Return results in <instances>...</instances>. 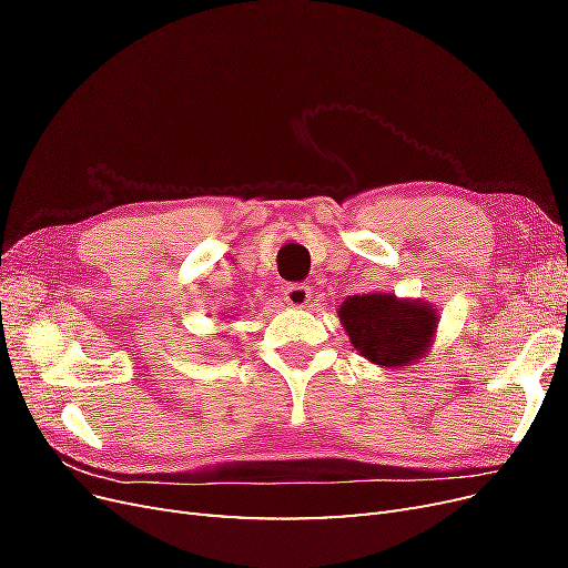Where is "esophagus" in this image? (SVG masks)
<instances>
[{
  "instance_id": "obj_1",
  "label": "esophagus",
  "mask_w": 568,
  "mask_h": 568,
  "mask_svg": "<svg viewBox=\"0 0 568 568\" xmlns=\"http://www.w3.org/2000/svg\"><path fill=\"white\" fill-rule=\"evenodd\" d=\"M311 296H313V291H311V286H305V284H288L284 288V301L291 307H305L307 303H311Z\"/></svg>"
}]
</instances>
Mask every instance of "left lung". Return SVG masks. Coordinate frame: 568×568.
I'll return each instance as SVG.
<instances>
[{
	"label": "left lung",
	"mask_w": 568,
	"mask_h": 568,
	"mask_svg": "<svg viewBox=\"0 0 568 568\" xmlns=\"http://www.w3.org/2000/svg\"><path fill=\"white\" fill-rule=\"evenodd\" d=\"M336 313L353 348L384 369L419 363L434 348L440 322L436 305L422 298H398L386 291L348 296Z\"/></svg>",
	"instance_id": "left-lung-1"
}]
</instances>
